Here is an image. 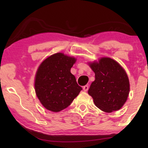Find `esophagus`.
Returning <instances> with one entry per match:
<instances>
[{
  "instance_id": "1",
  "label": "esophagus",
  "mask_w": 148,
  "mask_h": 148,
  "mask_svg": "<svg viewBox=\"0 0 148 148\" xmlns=\"http://www.w3.org/2000/svg\"><path fill=\"white\" fill-rule=\"evenodd\" d=\"M88 89H89L88 86H84L83 87V90H84V92H87V91L88 90Z\"/></svg>"
}]
</instances>
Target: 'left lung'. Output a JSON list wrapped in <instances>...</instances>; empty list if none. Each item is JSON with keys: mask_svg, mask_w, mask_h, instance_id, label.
Returning a JSON list of instances; mask_svg holds the SVG:
<instances>
[{"mask_svg": "<svg viewBox=\"0 0 148 148\" xmlns=\"http://www.w3.org/2000/svg\"><path fill=\"white\" fill-rule=\"evenodd\" d=\"M88 64L95 73V80L88 90L95 105L108 113L120 110L130 91L125 70L118 62L109 57H101Z\"/></svg>", "mask_w": 148, "mask_h": 148, "instance_id": "1", "label": "left lung"}]
</instances>
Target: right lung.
<instances>
[{
  "label": "right lung",
  "instance_id": "add662e5",
  "mask_svg": "<svg viewBox=\"0 0 148 148\" xmlns=\"http://www.w3.org/2000/svg\"><path fill=\"white\" fill-rule=\"evenodd\" d=\"M76 61L73 56L57 52L40 63L35 75L34 89L38 100L46 109L54 112L64 110L82 90L71 73Z\"/></svg>",
  "mask_w": 148,
  "mask_h": 148
}]
</instances>
